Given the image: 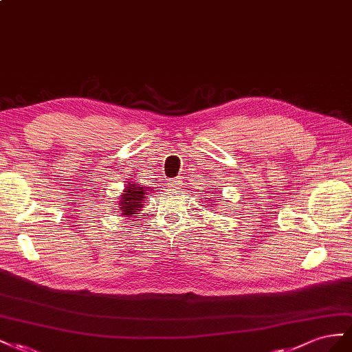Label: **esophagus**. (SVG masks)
<instances>
[{
    "label": "esophagus",
    "instance_id": "34e87169",
    "mask_svg": "<svg viewBox=\"0 0 352 352\" xmlns=\"http://www.w3.org/2000/svg\"><path fill=\"white\" fill-rule=\"evenodd\" d=\"M169 187H173V188H179L183 186V182H182V178H173V179H169Z\"/></svg>",
    "mask_w": 352,
    "mask_h": 352
}]
</instances>
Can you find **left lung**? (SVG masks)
<instances>
[{
	"instance_id": "8db88e82",
	"label": "left lung",
	"mask_w": 352,
	"mask_h": 352,
	"mask_svg": "<svg viewBox=\"0 0 352 352\" xmlns=\"http://www.w3.org/2000/svg\"><path fill=\"white\" fill-rule=\"evenodd\" d=\"M208 199H209V197H208ZM217 200H219V199H217ZM208 202H209V205H210V206H215V205H217V204L214 202V200H212V199H209V200H208ZM210 209H212V208H210Z\"/></svg>"
}]
</instances>
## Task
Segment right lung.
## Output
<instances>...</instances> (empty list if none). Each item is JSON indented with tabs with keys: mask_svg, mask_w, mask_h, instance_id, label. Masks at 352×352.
Masks as SVG:
<instances>
[{
	"mask_svg": "<svg viewBox=\"0 0 352 352\" xmlns=\"http://www.w3.org/2000/svg\"><path fill=\"white\" fill-rule=\"evenodd\" d=\"M153 190L146 186H142L134 182H129L128 186L124 188V192L119 195L118 208L120 210L122 217H135V214H140L142 208H144L146 199L152 196Z\"/></svg>",
	"mask_w": 352,
	"mask_h": 352,
	"instance_id": "right-lung-1",
	"label": "right lung"
}]
</instances>
